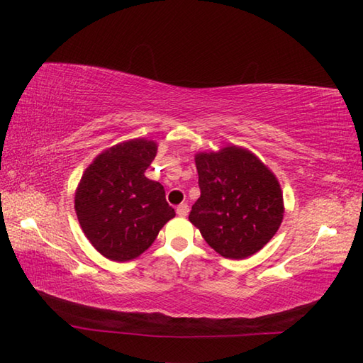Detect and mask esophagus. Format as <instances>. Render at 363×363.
Wrapping results in <instances>:
<instances>
[{
	"label": "esophagus",
	"mask_w": 363,
	"mask_h": 363,
	"mask_svg": "<svg viewBox=\"0 0 363 363\" xmlns=\"http://www.w3.org/2000/svg\"><path fill=\"white\" fill-rule=\"evenodd\" d=\"M176 213L179 215V217H187L189 215V206L187 204H179L176 207Z\"/></svg>",
	"instance_id": "esophagus-1"
}]
</instances>
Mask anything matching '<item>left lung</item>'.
Masks as SVG:
<instances>
[{
    "label": "left lung",
    "instance_id": "left-lung-1",
    "mask_svg": "<svg viewBox=\"0 0 363 363\" xmlns=\"http://www.w3.org/2000/svg\"><path fill=\"white\" fill-rule=\"evenodd\" d=\"M201 196L189 220L207 245L242 260L272 240L284 218L281 184L256 154L237 145L195 156Z\"/></svg>",
    "mask_w": 363,
    "mask_h": 363
}]
</instances>
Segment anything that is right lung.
I'll use <instances>...</instances> for the list:
<instances>
[{
	"label": "right lung",
	"instance_id": "1",
	"mask_svg": "<svg viewBox=\"0 0 363 363\" xmlns=\"http://www.w3.org/2000/svg\"><path fill=\"white\" fill-rule=\"evenodd\" d=\"M157 143L133 138L104 150L84 172L74 211L94 248L113 262L140 256L174 217L162 184L145 176Z\"/></svg>",
	"mask_w": 363,
	"mask_h": 363
}]
</instances>
